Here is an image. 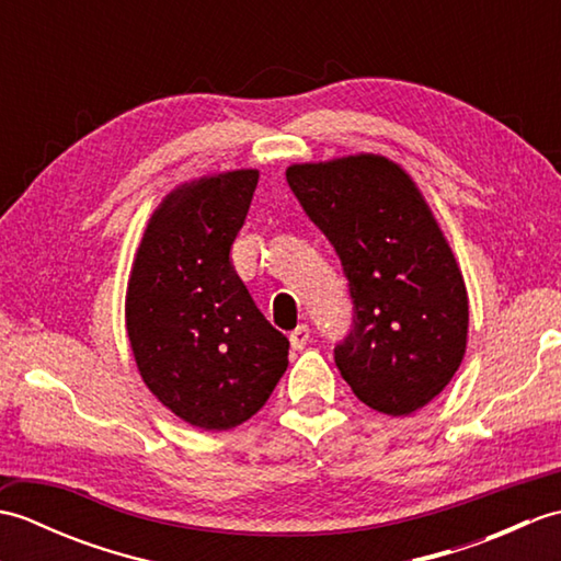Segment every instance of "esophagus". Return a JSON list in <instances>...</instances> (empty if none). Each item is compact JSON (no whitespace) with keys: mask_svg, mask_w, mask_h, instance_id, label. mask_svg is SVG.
Returning a JSON list of instances; mask_svg holds the SVG:
<instances>
[{"mask_svg":"<svg viewBox=\"0 0 561 561\" xmlns=\"http://www.w3.org/2000/svg\"><path fill=\"white\" fill-rule=\"evenodd\" d=\"M308 340H311V328L308 325H299L296 330H291V335H289V342H291V347L294 350H304L306 344H308Z\"/></svg>","mask_w":561,"mask_h":561,"instance_id":"34e87169","label":"esophagus"}]
</instances>
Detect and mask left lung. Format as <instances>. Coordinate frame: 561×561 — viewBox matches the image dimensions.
Instances as JSON below:
<instances>
[{"mask_svg": "<svg viewBox=\"0 0 561 561\" xmlns=\"http://www.w3.org/2000/svg\"><path fill=\"white\" fill-rule=\"evenodd\" d=\"M287 183L347 277L354 318L335 347L342 378L383 414L424 408L468 342V291L432 209L398 163L374 153L289 165Z\"/></svg>", "mask_w": 561, "mask_h": 561, "instance_id": "8db88e82", "label": "left lung"}]
</instances>
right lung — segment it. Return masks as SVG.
<instances>
[{"label": "right lung", "instance_id": "right-lung-1", "mask_svg": "<svg viewBox=\"0 0 561 561\" xmlns=\"http://www.w3.org/2000/svg\"><path fill=\"white\" fill-rule=\"evenodd\" d=\"M257 171L183 185L153 211L127 289V335L149 390L187 424L250 420L287 371L289 340L260 313L231 245Z\"/></svg>", "mask_w": 561, "mask_h": 561}]
</instances>
